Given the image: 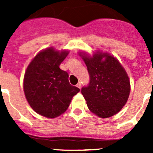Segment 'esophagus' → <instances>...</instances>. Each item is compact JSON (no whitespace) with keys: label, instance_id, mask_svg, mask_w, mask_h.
Returning <instances> with one entry per match:
<instances>
[{"label":"esophagus","instance_id":"esophagus-1","mask_svg":"<svg viewBox=\"0 0 153 153\" xmlns=\"http://www.w3.org/2000/svg\"><path fill=\"white\" fill-rule=\"evenodd\" d=\"M76 86H77L78 88H79V89L81 88V83H80V82H79V83H78L77 84H76Z\"/></svg>","mask_w":153,"mask_h":153}]
</instances>
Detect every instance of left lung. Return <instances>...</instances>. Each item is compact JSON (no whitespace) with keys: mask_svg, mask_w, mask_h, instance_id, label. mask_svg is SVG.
Returning a JSON list of instances; mask_svg holds the SVG:
<instances>
[{"mask_svg":"<svg viewBox=\"0 0 153 153\" xmlns=\"http://www.w3.org/2000/svg\"><path fill=\"white\" fill-rule=\"evenodd\" d=\"M87 67L90 83L81 93L89 109L101 118L117 114L129 98L130 83L118 60L108 53H97L92 57L82 55Z\"/></svg>","mask_w":153,"mask_h":153,"instance_id":"obj_1","label":"left lung"}]
</instances>
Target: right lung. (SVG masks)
Segmentation results:
<instances>
[{
  "label": "right lung",
  "instance_id": "1",
  "mask_svg": "<svg viewBox=\"0 0 153 153\" xmlns=\"http://www.w3.org/2000/svg\"><path fill=\"white\" fill-rule=\"evenodd\" d=\"M68 51L60 53L50 47L39 53L24 74V90L30 106L38 114L55 118L64 113L79 92L69 82V74L60 69Z\"/></svg>",
  "mask_w": 153,
  "mask_h": 153
}]
</instances>
